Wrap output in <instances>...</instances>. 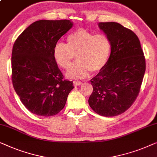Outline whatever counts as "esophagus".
<instances>
[{"label": "esophagus", "instance_id": "obj_1", "mask_svg": "<svg viewBox=\"0 0 157 157\" xmlns=\"http://www.w3.org/2000/svg\"><path fill=\"white\" fill-rule=\"evenodd\" d=\"M73 84H74V85L75 86V87H78V86L81 85L82 82H80V81H74Z\"/></svg>", "mask_w": 157, "mask_h": 157}]
</instances>
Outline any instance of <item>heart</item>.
I'll return each instance as SVG.
<instances>
[{"label":"heart","instance_id":"b5f03b06","mask_svg":"<svg viewBox=\"0 0 157 157\" xmlns=\"http://www.w3.org/2000/svg\"><path fill=\"white\" fill-rule=\"evenodd\" d=\"M112 51V43L104 34L94 35L79 28L67 37V44L57 43L53 48V56L57 63L67 68L77 57L78 62L70 66L66 72L68 78H86L90 71L98 72L107 65Z\"/></svg>","mask_w":157,"mask_h":157}]
</instances>
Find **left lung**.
Wrapping results in <instances>:
<instances>
[{
	"mask_svg": "<svg viewBox=\"0 0 157 157\" xmlns=\"http://www.w3.org/2000/svg\"><path fill=\"white\" fill-rule=\"evenodd\" d=\"M109 37L112 51L107 65L90 79L93 92L88 102L96 113L114 117L131 107L140 92L146 70L138 37L115 22L99 23Z\"/></svg>",
	"mask_w": 157,
	"mask_h": 157,
	"instance_id": "1",
	"label": "left lung"
}]
</instances>
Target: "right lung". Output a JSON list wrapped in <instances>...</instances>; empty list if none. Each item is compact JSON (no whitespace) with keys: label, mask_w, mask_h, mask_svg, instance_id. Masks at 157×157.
I'll return each instance as SVG.
<instances>
[{"label":"right lung","mask_w":157,"mask_h":157,"mask_svg":"<svg viewBox=\"0 0 157 157\" xmlns=\"http://www.w3.org/2000/svg\"><path fill=\"white\" fill-rule=\"evenodd\" d=\"M73 23L40 20L30 25L13 45L12 82L23 105L33 114L50 117L65 107L73 89L65 80L53 56V48Z\"/></svg>","instance_id":"add662e5"}]
</instances>
